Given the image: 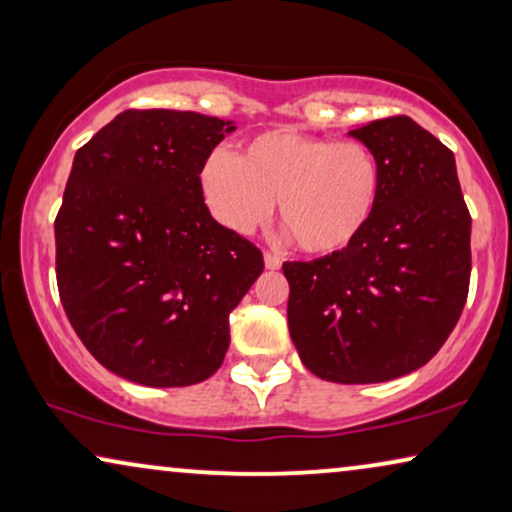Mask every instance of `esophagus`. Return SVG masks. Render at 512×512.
I'll list each match as a JSON object with an SVG mask.
<instances>
[{"label":"esophagus","instance_id":"1","mask_svg":"<svg viewBox=\"0 0 512 512\" xmlns=\"http://www.w3.org/2000/svg\"><path fill=\"white\" fill-rule=\"evenodd\" d=\"M263 258H265V268H268V270H279V268H282V256L272 254V251H265Z\"/></svg>","mask_w":512,"mask_h":512}]
</instances>
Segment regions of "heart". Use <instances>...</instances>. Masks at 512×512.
<instances>
[{"label":"heart","instance_id":"heart-1","mask_svg":"<svg viewBox=\"0 0 512 512\" xmlns=\"http://www.w3.org/2000/svg\"><path fill=\"white\" fill-rule=\"evenodd\" d=\"M202 200L216 223L247 235L279 221L307 254H338L366 230L382 191L375 151L359 139L277 128L249 139L240 156L209 151L200 165Z\"/></svg>","mask_w":512,"mask_h":512}]
</instances>
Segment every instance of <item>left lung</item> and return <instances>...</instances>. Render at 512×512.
I'll list each match as a JSON object with an SVG mask.
<instances>
[{
	"label": "left lung",
	"instance_id": "obj_1",
	"mask_svg": "<svg viewBox=\"0 0 512 512\" xmlns=\"http://www.w3.org/2000/svg\"><path fill=\"white\" fill-rule=\"evenodd\" d=\"M349 135L380 160V200L345 251L284 263L286 314L310 373L373 384L422 368L457 326L471 282V214L454 153L412 118Z\"/></svg>",
	"mask_w": 512,
	"mask_h": 512
}]
</instances>
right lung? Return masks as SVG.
<instances>
[{
	"mask_svg": "<svg viewBox=\"0 0 512 512\" xmlns=\"http://www.w3.org/2000/svg\"><path fill=\"white\" fill-rule=\"evenodd\" d=\"M235 125L195 111L128 109L74 156L55 216L62 307L104 368L188 387L221 368L228 317L263 254L214 221L198 174Z\"/></svg>",
	"mask_w": 512,
	"mask_h": 512,
	"instance_id": "add662e5",
	"label": "right lung"
}]
</instances>
